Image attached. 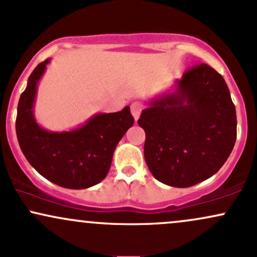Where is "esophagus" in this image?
<instances>
[{"instance_id": "obj_1", "label": "esophagus", "mask_w": 257, "mask_h": 257, "mask_svg": "<svg viewBox=\"0 0 257 257\" xmlns=\"http://www.w3.org/2000/svg\"><path fill=\"white\" fill-rule=\"evenodd\" d=\"M131 109H132V114H133L134 119L138 120V118L140 117V113H142L143 111V106L140 105L139 102H133L131 106Z\"/></svg>"}]
</instances>
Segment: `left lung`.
<instances>
[{
    "mask_svg": "<svg viewBox=\"0 0 257 257\" xmlns=\"http://www.w3.org/2000/svg\"><path fill=\"white\" fill-rule=\"evenodd\" d=\"M138 124L145 131L146 165L157 180L193 187L219 171L236 139L235 107L223 77L193 66L177 89L150 102Z\"/></svg>",
    "mask_w": 257,
    "mask_h": 257,
    "instance_id": "obj_1",
    "label": "left lung"
}]
</instances>
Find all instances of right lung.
I'll return each instance as SVG.
<instances>
[{"label": "right lung", "mask_w": 257, "mask_h": 257, "mask_svg": "<svg viewBox=\"0 0 257 257\" xmlns=\"http://www.w3.org/2000/svg\"><path fill=\"white\" fill-rule=\"evenodd\" d=\"M50 60L36 66L21 95L16 132L28 162L50 182L68 189H86L105 179L117 144L134 124L129 106L114 113H98L80 128L49 132L34 118L36 86Z\"/></svg>", "instance_id": "right-lung-1"}]
</instances>
